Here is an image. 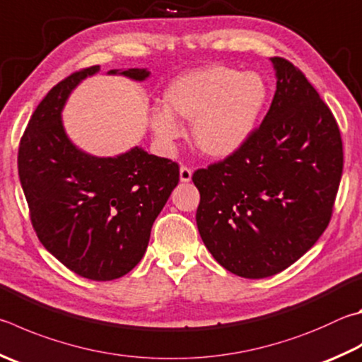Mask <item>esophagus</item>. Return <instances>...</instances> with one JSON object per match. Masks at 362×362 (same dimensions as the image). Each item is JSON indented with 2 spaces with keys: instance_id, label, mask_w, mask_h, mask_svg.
I'll return each instance as SVG.
<instances>
[{
  "instance_id": "34e87169",
  "label": "esophagus",
  "mask_w": 362,
  "mask_h": 362,
  "mask_svg": "<svg viewBox=\"0 0 362 362\" xmlns=\"http://www.w3.org/2000/svg\"><path fill=\"white\" fill-rule=\"evenodd\" d=\"M192 174H193L192 169L187 168V166H182L180 168V182L187 183V182L192 180Z\"/></svg>"
}]
</instances>
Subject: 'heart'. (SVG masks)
Wrapping results in <instances>:
<instances>
[{
  "label": "heart",
  "mask_w": 362,
  "mask_h": 362,
  "mask_svg": "<svg viewBox=\"0 0 362 362\" xmlns=\"http://www.w3.org/2000/svg\"><path fill=\"white\" fill-rule=\"evenodd\" d=\"M267 85L256 72L207 66L179 76L164 90L166 109L150 115L158 139L170 146L180 137L175 118L193 123V139L202 153L226 158L252 137L267 103Z\"/></svg>",
  "instance_id": "1"
}]
</instances>
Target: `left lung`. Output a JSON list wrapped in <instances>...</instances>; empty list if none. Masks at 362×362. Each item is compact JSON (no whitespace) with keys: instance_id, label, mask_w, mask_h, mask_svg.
I'll return each mask as SVG.
<instances>
[{"instance_id":"1","label":"left lung","mask_w":362,"mask_h":362,"mask_svg":"<svg viewBox=\"0 0 362 362\" xmlns=\"http://www.w3.org/2000/svg\"><path fill=\"white\" fill-rule=\"evenodd\" d=\"M271 109L238 152L198 169L196 223L204 245L244 279L279 274L313 247L329 225L344 150L329 107L285 58Z\"/></svg>"}]
</instances>
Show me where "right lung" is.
<instances>
[{"instance_id": "add662e5", "label": "right lung", "mask_w": 362, "mask_h": 362, "mask_svg": "<svg viewBox=\"0 0 362 362\" xmlns=\"http://www.w3.org/2000/svg\"><path fill=\"white\" fill-rule=\"evenodd\" d=\"M100 66L57 83L33 112L18 147V177L41 244L81 277H123L146 253L153 221L179 183V166L133 147L93 156L66 134L62 110L71 91ZM142 82L150 71L110 69Z\"/></svg>"}]
</instances>
